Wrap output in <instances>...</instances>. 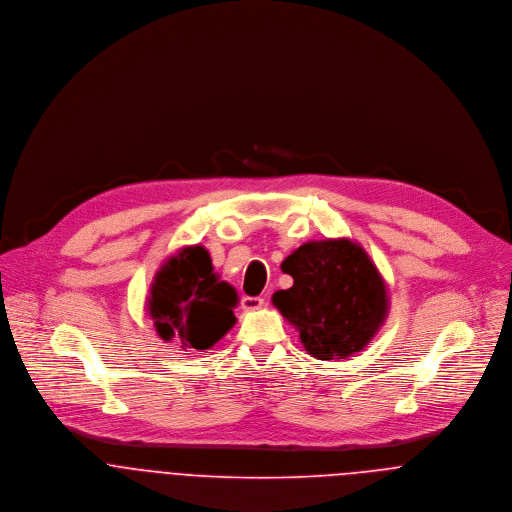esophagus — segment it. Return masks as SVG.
<instances>
[{
    "mask_svg": "<svg viewBox=\"0 0 512 512\" xmlns=\"http://www.w3.org/2000/svg\"><path fill=\"white\" fill-rule=\"evenodd\" d=\"M242 309L244 311H254V309H260L264 305V297H252V295H244L242 297Z\"/></svg>",
    "mask_w": 512,
    "mask_h": 512,
    "instance_id": "34e87169",
    "label": "esophagus"
}]
</instances>
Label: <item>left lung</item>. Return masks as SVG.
<instances>
[{
    "mask_svg": "<svg viewBox=\"0 0 512 512\" xmlns=\"http://www.w3.org/2000/svg\"><path fill=\"white\" fill-rule=\"evenodd\" d=\"M290 290L274 293V305L299 331L305 351L321 361L359 353L382 325L386 286L355 242H307L282 262Z\"/></svg>",
    "mask_w": 512,
    "mask_h": 512,
    "instance_id": "1",
    "label": "left lung"
}]
</instances>
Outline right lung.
<instances>
[{
	"label": "right lung",
	"instance_id": "right-lung-1",
	"mask_svg": "<svg viewBox=\"0 0 512 512\" xmlns=\"http://www.w3.org/2000/svg\"><path fill=\"white\" fill-rule=\"evenodd\" d=\"M236 292L219 282L203 246L183 248L155 276L149 313L159 337H179L189 349H211L234 325Z\"/></svg>",
	"mask_w": 512,
	"mask_h": 512
}]
</instances>
